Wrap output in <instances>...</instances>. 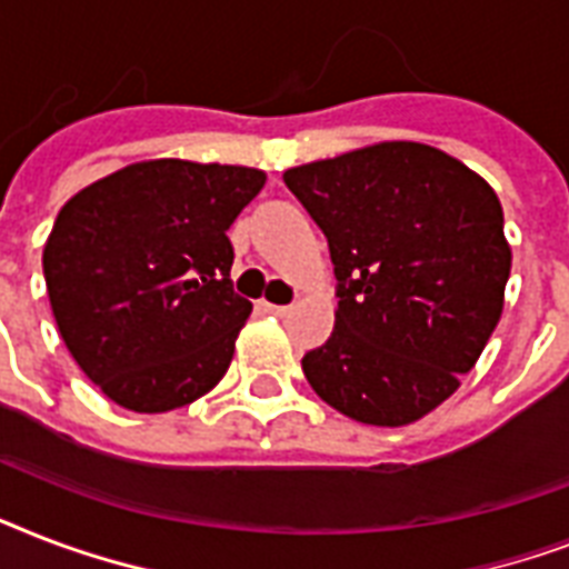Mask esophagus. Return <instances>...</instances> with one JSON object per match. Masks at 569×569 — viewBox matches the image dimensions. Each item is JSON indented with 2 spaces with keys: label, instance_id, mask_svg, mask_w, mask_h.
Masks as SVG:
<instances>
[{
  "label": "esophagus",
  "instance_id": "esophagus-1",
  "mask_svg": "<svg viewBox=\"0 0 569 569\" xmlns=\"http://www.w3.org/2000/svg\"><path fill=\"white\" fill-rule=\"evenodd\" d=\"M262 310L266 312H271V316H277V319H283L286 312H289V307H286V303H262Z\"/></svg>",
  "mask_w": 569,
  "mask_h": 569
}]
</instances>
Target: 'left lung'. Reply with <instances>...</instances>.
<instances>
[{"label": "left lung", "instance_id": "obj_1", "mask_svg": "<svg viewBox=\"0 0 569 569\" xmlns=\"http://www.w3.org/2000/svg\"><path fill=\"white\" fill-rule=\"evenodd\" d=\"M328 239L337 325L301 360L366 425H407L460 387L502 316L511 248L496 191L437 147L383 141L283 173Z\"/></svg>", "mask_w": 569, "mask_h": 569}]
</instances>
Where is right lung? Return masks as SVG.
<instances>
[{
	"label": "right lung",
	"instance_id": "obj_1",
	"mask_svg": "<svg viewBox=\"0 0 569 569\" xmlns=\"http://www.w3.org/2000/svg\"><path fill=\"white\" fill-rule=\"evenodd\" d=\"M262 186L257 168L153 159L58 212L43 248L52 316L114 405L168 413L230 369L253 303L232 289L227 230Z\"/></svg>",
	"mask_w": 569,
	"mask_h": 569
}]
</instances>
